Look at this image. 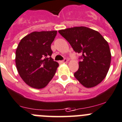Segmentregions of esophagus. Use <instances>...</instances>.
<instances>
[{
	"mask_svg": "<svg viewBox=\"0 0 122 122\" xmlns=\"http://www.w3.org/2000/svg\"><path fill=\"white\" fill-rule=\"evenodd\" d=\"M59 63H67V59H64L63 61H59Z\"/></svg>",
	"mask_w": 122,
	"mask_h": 122,
	"instance_id": "1",
	"label": "esophagus"
}]
</instances>
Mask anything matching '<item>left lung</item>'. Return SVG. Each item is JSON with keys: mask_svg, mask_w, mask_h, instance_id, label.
<instances>
[{"mask_svg": "<svg viewBox=\"0 0 122 122\" xmlns=\"http://www.w3.org/2000/svg\"><path fill=\"white\" fill-rule=\"evenodd\" d=\"M59 33L76 53L81 55L74 77L87 88L101 83L107 76L111 62L108 42L98 31L86 26L61 30Z\"/></svg>", "mask_w": 122, "mask_h": 122, "instance_id": "8db88e82", "label": "left lung"}]
</instances>
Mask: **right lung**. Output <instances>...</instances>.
Instances as JSON below:
<instances>
[{"label":"right lung","instance_id":"obj_1","mask_svg":"<svg viewBox=\"0 0 122 122\" xmlns=\"http://www.w3.org/2000/svg\"><path fill=\"white\" fill-rule=\"evenodd\" d=\"M57 31H34L21 39L15 53V63L23 81L35 89L46 87L59 64L51 57V45Z\"/></svg>","mask_w":122,"mask_h":122}]
</instances>
